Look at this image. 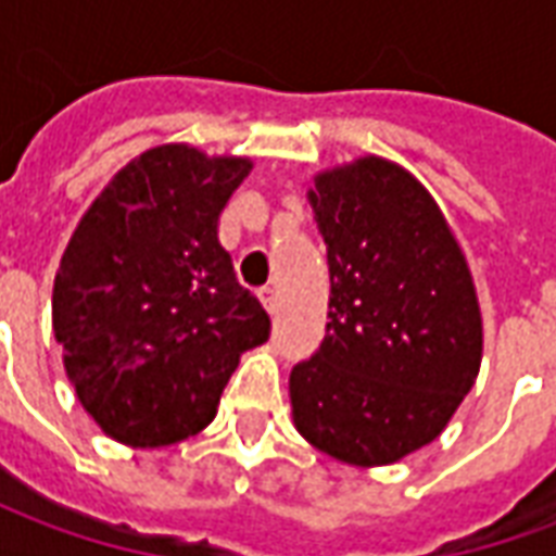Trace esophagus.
<instances>
[{
    "instance_id": "obj_1",
    "label": "esophagus",
    "mask_w": 556,
    "mask_h": 556,
    "mask_svg": "<svg viewBox=\"0 0 556 556\" xmlns=\"http://www.w3.org/2000/svg\"><path fill=\"white\" fill-rule=\"evenodd\" d=\"M258 301H262V306H265L267 315H277V309H279L277 291H274V289H262V291H258Z\"/></svg>"
}]
</instances>
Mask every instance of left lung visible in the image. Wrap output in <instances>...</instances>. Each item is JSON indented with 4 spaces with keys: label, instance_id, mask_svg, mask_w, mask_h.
I'll return each instance as SVG.
<instances>
[{
    "label": "left lung",
    "instance_id": "8db88e82",
    "mask_svg": "<svg viewBox=\"0 0 556 556\" xmlns=\"http://www.w3.org/2000/svg\"><path fill=\"white\" fill-rule=\"evenodd\" d=\"M306 195L330 303L321 349L291 369V419L342 465H393L434 441L477 381V286L441 205L393 160L321 169Z\"/></svg>",
    "mask_w": 556,
    "mask_h": 556
}]
</instances>
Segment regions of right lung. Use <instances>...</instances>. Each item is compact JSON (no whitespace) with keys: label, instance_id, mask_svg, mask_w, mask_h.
Returning <instances> with one entry per match:
<instances>
[{"label":"right lung","instance_id":"1","mask_svg":"<svg viewBox=\"0 0 556 556\" xmlns=\"http://www.w3.org/2000/svg\"><path fill=\"white\" fill-rule=\"evenodd\" d=\"M250 169V157L166 142L115 172L79 217L55 270L53 333L79 405L113 441L199 434L243 351L267 342L270 318L217 238Z\"/></svg>","mask_w":556,"mask_h":556}]
</instances>
